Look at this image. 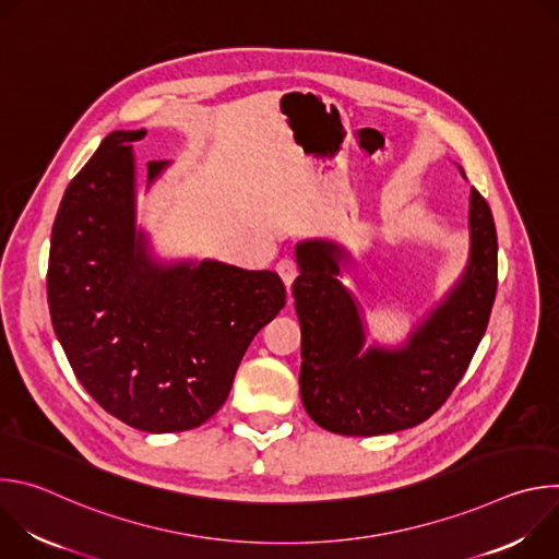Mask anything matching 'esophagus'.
<instances>
[{"label":"esophagus","mask_w":559,"mask_h":559,"mask_svg":"<svg viewBox=\"0 0 559 559\" xmlns=\"http://www.w3.org/2000/svg\"><path fill=\"white\" fill-rule=\"evenodd\" d=\"M276 272L281 274V278H283V281H285V285L289 287V285H292V281L298 276V263H296L292 257H285V259H281V261H278Z\"/></svg>","instance_id":"34e87169"}]
</instances>
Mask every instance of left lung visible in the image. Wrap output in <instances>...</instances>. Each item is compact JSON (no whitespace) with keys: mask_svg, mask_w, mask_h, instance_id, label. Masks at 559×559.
Segmentation results:
<instances>
[{"mask_svg":"<svg viewBox=\"0 0 559 559\" xmlns=\"http://www.w3.org/2000/svg\"><path fill=\"white\" fill-rule=\"evenodd\" d=\"M468 236L460 281L407 343L367 352L360 307L336 278L347 252L323 238L296 246L300 274L292 294L300 321V401L318 427L341 436H382L416 427L444 405L487 332L498 289L496 223L475 188Z\"/></svg>","mask_w":559,"mask_h":559,"instance_id":"8db88e82","label":"left lung"}]
</instances>
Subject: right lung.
I'll return each instance as SVG.
<instances>
[{
  "label": "right lung",
  "instance_id": "add662e5",
  "mask_svg": "<svg viewBox=\"0 0 559 559\" xmlns=\"http://www.w3.org/2000/svg\"><path fill=\"white\" fill-rule=\"evenodd\" d=\"M108 134L63 192L50 238L48 307L66 358L97 405L147 431H188L227 401L252 338L285 305L276 272L158 263L134 225L132 141ZM168 162L147 164V186Z\"/></svg>",
  "mask_w": 559,
  "mask_h": 559
}]
</instances>
